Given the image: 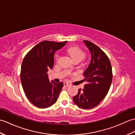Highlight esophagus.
I'll use <instances>...</instances> for the list:
<instances>
[{"instance_id": "34e87169", "label": "esophagus", "mask_w": 135, "mask_h": 135, "mask_svg": "<svg viewBox=\"0 0 135 135\" xmlns=\"http://www.w3.org/2000/svg\"><path fill=\"white\" fill-rule=\"evenodd\" d=\"M64 85L65 86H66V87H68V86H70V85L68 84L67 82H64Z\"/></svg>"}]
</instances>
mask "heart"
I'll return each mask as SVG.
<instances>
[{
  "label": "heart",
  "instance_id": "heart-1",
  "mask_svg": "<svg viewBox=\"0 0 135 135\" xmlns=\"http://www.w3.org/2000/svg\"><path fill=\"white\" fill-rule=\"evenodd\" d=\"M67 53L69 55V56L73 60L75 59H79L81 60L84 59L85 56V53L81 49L76 46H71L68 47L67 49ZM59 59V55L57 54L56 59L58 60ZM71 68H70V70Z\"/></svg>",
  "mask_w": 135,
  "mask_h": 135
}]
</instances>
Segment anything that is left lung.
<instances>
[{
	"label": "left lung",
	"instance_id": "8db88e82",
	"mask_svg": "<svg viewBox=\"0 0 135 135\" xmlns=\"http://www.w3.org/2000/svg\"><path fill=\"white\" fill-rule=\"evenodd\" d=\"M84 42L90 50L91 61L84 73L86 82L84 88L78 89L74 96L75 104L83 109L96 107L107 95L113 79V73L110 60L101 49L88 41Z\"/></svg>",
	"mask_w": 135,
	"mask_h": 135
}]
</instances>
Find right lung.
Returning <instances> with one entry per match:
<instances>
[{
  "label": "right lung",
  "instance_id": "right-lung-1",
  "mask_svg": "<svg viewBox=\"0 0 135 135\" xmlns=\"http://www.w3.org/2000/svg\"><path fill=\"white\" fill-rule=\"evenodd\" d=\"M67 42L42 41L34 46L22 61L20 73L22 86L28 99L37 107H49L58 99L64 84L50 82L47 72L53 67L56 51Z\"/></svg>",
  "mask_w": 135,
  "mask_h": 135
}]
</instances>
